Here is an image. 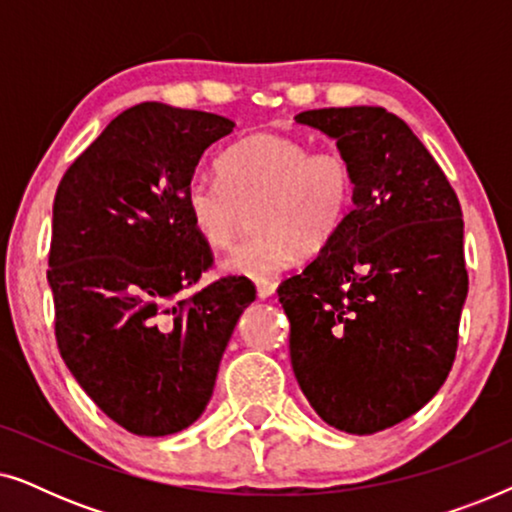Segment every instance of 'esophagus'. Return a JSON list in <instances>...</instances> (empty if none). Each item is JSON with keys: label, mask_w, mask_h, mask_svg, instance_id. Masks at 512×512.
Segmentation results:
<instances>
[{"label": "esophagus", "mask_w": 512, "mask_h": 512, "mask_svg": "<svg viewBox=\"0 0 512 512\" xmlns=\"http://www.w3.org/2000/svg\"><path fill=\"white\" fill-rule=\"evenodd\" d=\"M275 289H277V284L270 282V279H258V282H256V293H258V298H261V300L270 298L272 293H275Z\"/></svg>", "instance_id": "1"}]
</instances>
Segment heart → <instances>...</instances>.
Returning <instances> with one entry per match:
<instances>
[{
	"instance_id": "b5f03b06",
	"label": "heart",
	"mask_w": 512,
	"mask_h": 512,
	"mask_svg": "<svg viewBox=\"0 0 512 512\" xmlns=\"http://www.w3.org/2000/svg\"><path fill=\"white\" fill-rule=\"evenodd\" d=\"M214 179H193L184 209L193 233L214 251L230 247L254 205L256 235L223 258L228 275L265 279L333 240L354 198V172L340 151H314L296 137L261 132L216 160Z\"/></svg>"
}]
</instances>
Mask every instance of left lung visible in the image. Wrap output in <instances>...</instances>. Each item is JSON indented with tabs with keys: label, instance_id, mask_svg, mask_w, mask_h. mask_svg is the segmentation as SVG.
Listing matches in <instances>:
<instances>
[{
	"label": "left lung",
	"instance_id": "1",
	"mask_svg": "<svg viewBox=\"0 0 512 512\" xmlns=\"http://www.w3.org/2000/svg\"><path fill=\"white\" fill-rule=\"evenodd\" d=\"M335 139L354 207L279 286L291 366L317 415L368 436L422 410L450 375L468 293L457 193L408 123L382 107L296 116Z\"/></svg>",
	"mask_w": 512,
	"mask_h": 512
}]
</instances>
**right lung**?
I'll return each mask as SVG.
<instances>
[{"label": "right lung", "instance_id": "1", "mask_svg": "<svg viewBox=\"0 0 512 512\" xmlns=\"http://www.w3.org/2000/svg\"><path fill=\"white\" fill-rule=\"evenodd\" d=\"M230 118L142 102L74 160L53 202L48 286L69 373L137 436L191 426L256 289L226 277L181 298L212 265L184 193Z\"/></svg>", "mask_w": 512, "mask_h": 512}]
</instances>
